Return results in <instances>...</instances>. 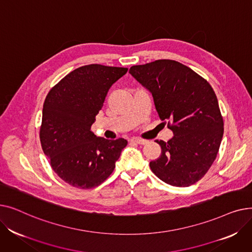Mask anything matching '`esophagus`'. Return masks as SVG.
Listing matches in <instances>:
<instances>
[{"instance_id": "esophagus-1", "label": "esophagus", "mask_w": 252, "mask_h": 252, "mask_svg": "<svg viewBox=\"0 0 252 252\" xmlns=\"http://www.w3.org/2000/svg\"><path fill=\"white\" fill-rule=\"evenodd\" d=\"M130 142L133 143H137V144H141V145H144V144H147V140H144V139H139V138H133L129 140Z\"/></svg>"}]
</instances>
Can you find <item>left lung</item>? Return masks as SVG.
Here are the masks:
<instances>
[{
  "mask_svg": "<svg viewBox=\"0 0 252 252\" xmlns=\"http://www.w3.org/2000/svg\"><path fill=\"white\" fill-rule=\"evenodd\" d=\"M129 73L153 96L158 116L174 131L156 141L161 154L150 162L153 174L176 187L201 180L217 158L223 119L214 89L205 78L175 60L135 65Z\"/></svg>",
  "mask_w": 252,
  "mask_h": 252,
  "instance_id": "1",
  "label": "left lung"
}]
</instances>
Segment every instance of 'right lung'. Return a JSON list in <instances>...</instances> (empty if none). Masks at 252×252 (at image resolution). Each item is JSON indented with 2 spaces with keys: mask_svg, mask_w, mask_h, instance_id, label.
I'll use <instances>...</instances> for the list:
<instances>
[{
  "mask_svg": "<svg viewBox=\"0 0 252 252\" xmlns=\"http://www.w3.org/2000/svg\"><path fill=\"white\" fill-rule=\"evenodd\" d=\"M127 68L90 64L65 75L43 106L39 140L57 176L70 186L92 189L107 179L127 141L96 137L91 130L110 87Z\"/></svg>",
  "mask_w": 252,
  "mask_h": 252,
  "instance_id": "right-lung-1",
  "label": "right lung"
}]
</instances>
